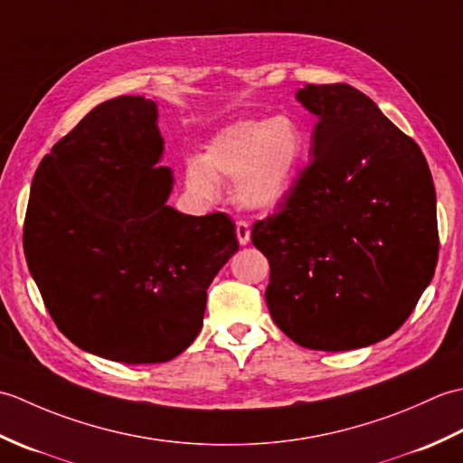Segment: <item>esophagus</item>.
I'll return each mask as SVG.
<instances>
[{
    "instance_id": "1",
    "label": "esophagus",
    "mask_w": 463,
    "mask_h": 463,
    "mask_svg": "<svg viewBox=\"0 0 463 463\" xmlns=\"http://www.w3.org/2000/svg\"><path fill=\"white\" fill-rule=\"evenodd\" d=\"M237 239H239V242L242 244H249V241H250V226H249V222H244V221H237Z\"/></svg>"
}]
</instances>
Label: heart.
I'll use <instances>...</instances> for the list:
<instances>
[{
	"label": "heart",
	"instance_id": "b5f03b06",
	"mask_svg": "<svg viewBox=\"0 0 463 463\" xmlns=\"http://www.w3.org/2000/svg\"><path fill=\"white\" fill-rule=\"evenodd\" d=\"M307 151V131L292 115L234 121L213 137L203 159L186 163V191L213 203L221 196V181H234L241 206L272 211L290 196Z\"/></svg>",
	"mask_w": 463,
	"mask_h": 463
}]
</instances>
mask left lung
I'll return each mask as SVG.
<instances>
[{"label": "left lung", "instance_id": "8db88e82", "mask_svg": "<svg viewBox=\"0 0 463 463\" xmlns=\"http://www.w3.org/2000/svg\"><path fill=\"white\" fill-rule=\"evenodd\" d=\"M297 99L318 119L312 161L252 226L270 264L264 297L300 346L364 348L406 322L434 277V181L420 146L352 85H304Z\"/></svg>", "mask_w": 463, "mask_h": 463}]
</instances>
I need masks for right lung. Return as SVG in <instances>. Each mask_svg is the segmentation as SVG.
Segmentation results:
<instances>
[{
    "instance_id": "right-lung-1",
    "label": "right lung",
    "mask_w": 463,
    "mask_h": 463,
    "mask_svg": "<svg viewBox=\"0 0 463 463\" xmlns=\"http://www.w3.org/2000/svg\"><path fill=\"white\" fill-rule=\"evenodd\" d=\"M156 103L97 105L39 163L24 250L57 328L75 346L125 364L179 356L203 328L206 288L239 250L229 216L166 204Z\"/></svg>"
}]
</instances>
